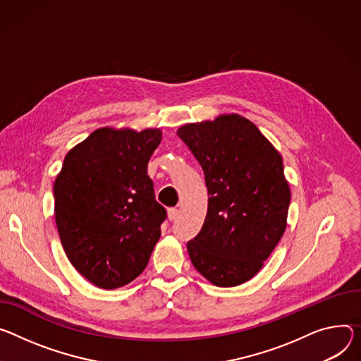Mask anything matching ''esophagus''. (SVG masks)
Instances as JSON below:
<instances>
[{"mask_svg":"<svg viewBox=\"0 0 361 361\" xmlns=\"http://www.w3.org/2000/svg\"><path fill=\"white\" fill-rule=\"evenodd\" d=\"M167 213H169V219L173 221V220H176L177 217H178V209H176V207H170L169 210H167Z\"/></svg>","mask_w":361,"mask_h":361,"instance_id":"obj_1","label":"esophagus"}]
</instances>
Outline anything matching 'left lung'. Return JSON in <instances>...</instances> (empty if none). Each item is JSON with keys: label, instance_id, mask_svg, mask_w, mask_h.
<instances>
[{"label": "left lung", "instance_id": "left-lung-1", "mask_svg": "<svg viewBox=\"0 0 361 361\" xmlns=\"http://www.w3.org/2000/svg\"><path fill=\"white\" fill-rule=\"evenodd\" d=\"M177 135L200 162L209 191L202 231L187 243L191 264L216 286L240 285L285 232L290 191L282 157L236 114L185 123Z\"/></svg>", "mask_w": 361, "mask_h": 361}]
</instances>
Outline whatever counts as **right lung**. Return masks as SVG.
Instances as JSON below:
<instances>
[{"label": "right lung", "mask_w": 361, "mask_h": 361, "mask_svg": "<svg viewBox=\"0 0 361 361\" xmlns=\"http://www.w3.org/2000/svg\"><path fill=\"white\" fill-rule=\"evenodd\" d=\"M159 129L101 128L64 157L54 185L59 236L75 269L102 289L133 282L148 265L167 212L148 161Z\"/></svg>", "instance_id": "right-lung-1"}]
</instances>
